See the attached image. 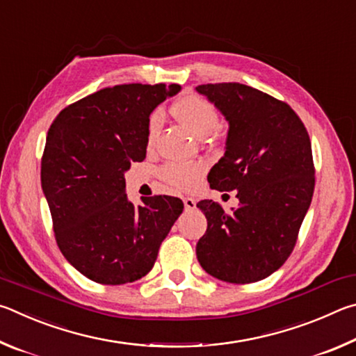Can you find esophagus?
<instances>
[{
	"label": "esophagus",
	"instance_id": "esophagus-1",
	"mask_svg": "<svg viewBox=\"0 0 356 356\" xmlns=\"http://www.w3.org/2000/svg\"><path fill=\"white\" fill-rule=\"evenodd\" d=\"M184 206L185 210H193L196 207V201L191 200V197H184Z\"/></svg>",
	"mask_w": 356,
	"mask_h": 356
}]
</instances>
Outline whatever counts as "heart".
Listing matches in <instances>:
<instances>
[{"label":"heart","mask_w":356,"mask_h":356,"mask_svg":"<svg viewBox=\"0 0 356 356\" xmlns=\"http://www.w3.org/2000/svg\"><path fill=\"white\" fill-rule=\"evenodd\" d=\"M171 114L177 122L195 138H206L218 129L220 116L215 106L206 99L186 94L171 105ZM159 127V116L150 119L149 135L152 138ZM202 176V166L197 163H168L160 171V177L172 188L180 191L195 190Z\"/></svg>","instance_id":"heart-1"}]
</instances>
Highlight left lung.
<instances>
[{
	"instance_id": "1",
	"label": "left lung",
	"mask_w": 356,
	"mask_h": 356,
	"mask_svg": "<svg viewBox=\"0 0 356 356\" xmlns=\"http://www.w3.org/2000/svg\"><path fill=\"white\" fill-rule=\"evenodd\" d=\"M229 129L210 188L237 190L238 207L197 202L207 231L196 256L209 275L232 284L261 281L287 261L314 193L309 135L284 102L240 83L201 84Z\"/></svg>"
}]
</instances>
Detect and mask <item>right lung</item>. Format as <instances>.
<instances>
[{
	"mask_svg": "<svg viewBox=\"0 0 356 356\" xmlns=\"http://www.w3.org/2000/svg\"><path fill=\"white\" fill-rule=\"evenodd\" d=\"M179 84H119L75 102L47 135L40 182L59 250L100 284L119 286L152 270L159 248L184 210L172 196L125 195V171L146 159L149 116Z\"/></svg>",
	"mask_w": 356,
	"mask_h": 356,
	"instance_id": "right-lung-1",
	"label": "right lung"
}]
</instances>
